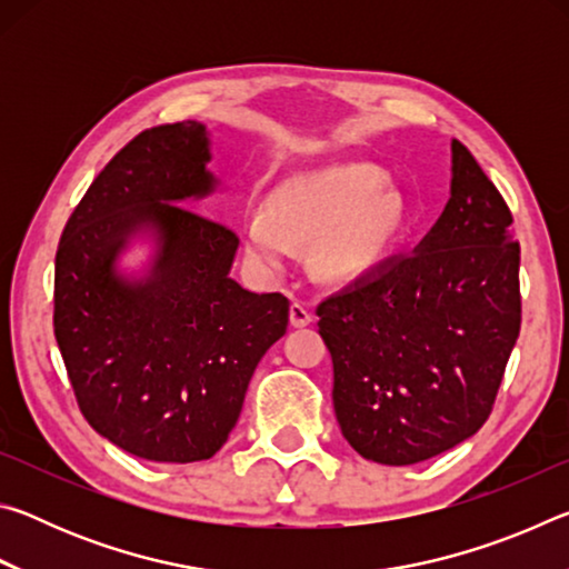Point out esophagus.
I'll list each match as a JSON object with an SVG mask.
<instances>
[{"mask_svg":"<svg viewBox=\"0 0 569 569\" xmlns=\"http://www.w3.org/2000/svg\"><path fill=\"white\" fill-rule=\"evenodd\" d=\"M311 321H313V313L308 311V306L301 301H293L291 303V326H296V329H303V326H308Z\"/></svg>","mask_w":569,"mask_h":569,"instance_id":"obj_1","label":"esophagus"}]
</instances>
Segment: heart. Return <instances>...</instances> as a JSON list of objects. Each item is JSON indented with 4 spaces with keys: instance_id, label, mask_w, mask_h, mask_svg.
<instances>
[{
    "instance_id": "obj_1",
    "label": "heart",
    "mask_w": 569,
    "mask_h": 569,
    "mask_svg": "<svg viewBox=\"0 0 569 569\" xmlns=\"http://www.w3.org/2000/svg\"><path fill=\"white\" fill-rule=\"evenodd\" d=\"M387 172L343 162L293 176L271 190L266 210H250L243 240L250 261L278 273L296 248L316 243V268L331 281H356L377 268L407 220V206L387 188Z\"/></svg>"
}]
</instances>
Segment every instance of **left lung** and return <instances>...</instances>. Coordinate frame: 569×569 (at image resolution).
<instances>
[{"instance_id": "obj_1", "label": "left lung", "mask_w": 569, "mask_h": 569, "mask_svg": "<svg viewBox=\"0 0 569 569\" xmlns=\"http://www.w3.org/2000/svg\"><path fill=\"white\" fill-rule=\"evenodd\" d=\"M333 411L363 459L407 467L477 435L512 353L522 298L512 213L451 140V198L409 256L316 308Z\"/></svg>"}]
</instances>
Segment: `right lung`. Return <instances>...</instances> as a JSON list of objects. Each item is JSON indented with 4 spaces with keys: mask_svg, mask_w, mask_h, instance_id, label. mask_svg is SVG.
Segmentation results:
<instances>
[{
    "mask_svg": "<svg viewBox=\"0 0 569 569\" xmlns=\"http://www.w3.org/2000/svg\"><path fill=\"white\" fill-rule=\"evenodd\" d=\"M210 138L196 120L132 138L84 192L54 258V339L82 417L148 461L188 465L226 445L248 381L288 326V298L230 278L238 238L186 200L206 198ZM150 234L142 279L117 271Z\"/></svg>",
    "mask_w": 569,
    "mask_h": 569,
    "instance_id": "1",
    "label": "right lung"
}]
</instances>
